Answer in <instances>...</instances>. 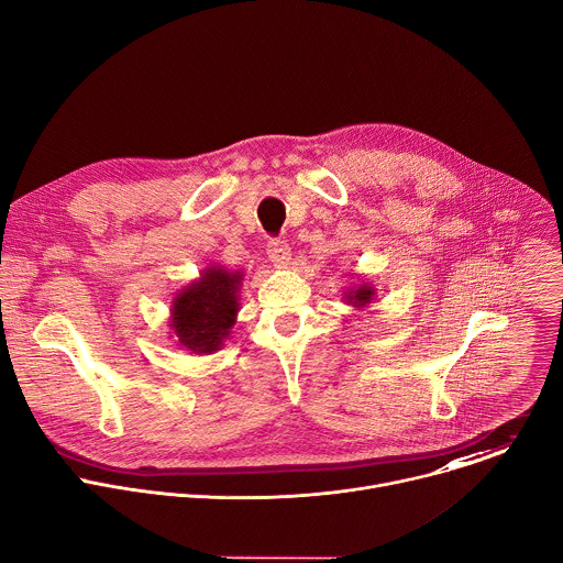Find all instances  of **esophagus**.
I'll return each mask as SVG.
<instances>
[{"instance_id":"1","label":"esophagus","mask_w":563,"mask_h":563,"mask_svg":"<svg viewBox=\"0 0 563 563\" xmlns=\"http://www.w3.org/2000/svg\"><path fill=\"white\" fill-rule=\"evenodd\" d=\"M267 256L272 258V263H276L278 267H285L291 258V250L289 245L285 243V240H269L267 245Z\"/></svg>"}]
</instances>
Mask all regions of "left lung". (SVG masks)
<instances>
[{
    "label": "left lung",
    "instance_id": "1",
    "mask_svg": "<svg viewBox=\"0 0 563 563\" xmlns=\"http://www.w3.org/2000/svg\"><path fill=\"white\" fill-rule=\"evenodd\" d=\"M341 296H343L345 305L363 309V307H367L376 298V287L372 283L361 280V283H354L352 287H347V291H343Z\"/></svg>",
    "mask_w": 563,
    "mask_h": 563
}]
</instances>
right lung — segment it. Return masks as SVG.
Returning <instances> with one entry per match:
<instances>
[{
    "label": "right lung",
    "instance_id": "add662e5",
    "mask_svg": "<svg viewBox=\"0 0 563 563\" xmlns=\"http://www.w3.org/2000/svg\"><path fill=\"white\" fill-rule=\"evenodd\" d=\"M243 280L245 272L209 265L196 280L178 289L169 316L176 345L198 356L222 350L240 311Z\"/></svg>",
    "mask_w": 563,
    "mask_h": 563
}]
</instances>
